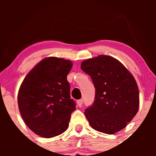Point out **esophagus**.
Returning a JSON list of instances; mask_svg holds the SVG:
<instances>
[{
    "instance_id": "esophagus-1",
    "label": "esophagus",
    "mask_w": 156,
    "mask_h": 156,
    "mask_svg": "<svg viewBox=\"0 0 156 156\" xmlns=\"http://www.w3.org/2000/svg\"><path fill=\"white\" fill-rule=\"evenodd\" d=\"M77 103H78V106H79V107H81V106H82V104H83V100H78V102H77Z\"/></svg>"
}]
</instances>
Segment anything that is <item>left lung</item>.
<instances>
[{"instance_id": "8db88e82", "label": "left lung", "mask_w": 156, "mask_h": 156, "mask_svg": "<svg viewBox=\"0 0 156 156\" xmlns=\"http://www.w3.org/2000/svg\"><path fill=\"white\" fill-rule=\"evenodd\" d=\"M81 67L95 87L94 103L84 112L90 126L107 134L125 128L139 108L133 75L119 60L105 55L83 61Z\"/></svg>"}]
</instances>
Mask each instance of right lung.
I'll return each mask as SVG.
<instances>
[{"label": "right lung", "instance_id": "obj_1", "mask_svg": "<svg viewBox=\"0 0 156 156\" xmlns=\"http://www.w3.org/2000/svg\"><path fill=\"white\" fill-rule=\"evenodd\" d=\"M71 61L48 57L41 61L23 80L18 105L25 123L36 134L45 138L67 130L76 103L70 97L67 75Z\"/></svg>", "mask_w": 156, "mask_h": 156}]
</instances>
